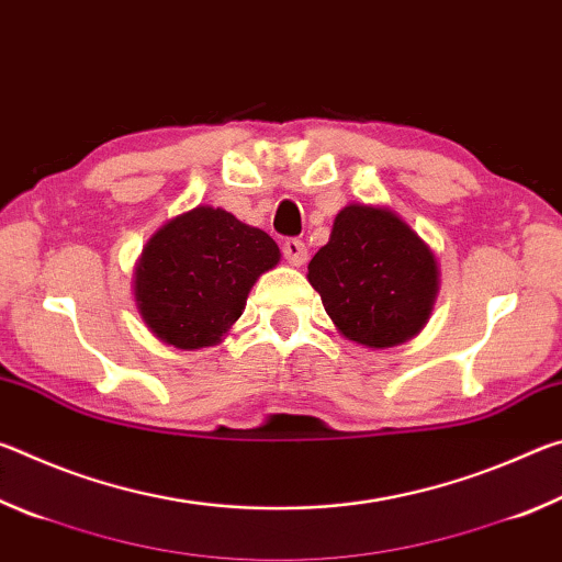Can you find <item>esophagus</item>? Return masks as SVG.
<instances>
[{
	"mask_svg": "<svg viewBox=\"0 0 562 562\" xmlns=\"http://www.w3.org/2000/svg\"><path fill=\"white\" fill-rule=\"evenodd\" d=\"M282 255L284 260L294 265V268H300V265L307 262V247H304V243L297 240V237H288V240L282 243Z\"/></svg>",
	"mask_w": 562,
	"mask_h": 562,
	"instance_id": "1",
	"label": "esophagus"
}]
</instances>
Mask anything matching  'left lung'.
<instances>
[{
  "instance_id": "8db88e82",
  "label": "left lung",
  "mask_w": 562,
  "mask_h": 562,
  "mask_svg": "<svg viewBox=\"0 0 562 562\" xmlns=\"http://www.w3.org/2000/svg\"><path fill=\"white\" fill-rule=\"evenodd\" d=\"M307 270L335 327L372 349L418 335L439 294L431 247L386 207L351 203L339 211Z\"/></svg>"
}]
</instances>
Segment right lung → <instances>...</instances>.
Returning <instances> with one entry per match:
<instances>
[{
	"instance_id": "obj_1",
	"label": "right lung",
	"mask_w": 562,
	"mask_h": 562,
	"mask_svg": "<svg viewBox=\"0 0 562 562\" xmlns=\"http://www.w3.org/2000/svg\"><path fill=\"white\" fill-rule=\"evenodd\" d=\"M278 262L280 247L260 227L223 207L198 205L144 247L133 280L138 312L166 345H217L243 315L255 280Z\"/></svg>"
}]
</instances>
